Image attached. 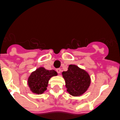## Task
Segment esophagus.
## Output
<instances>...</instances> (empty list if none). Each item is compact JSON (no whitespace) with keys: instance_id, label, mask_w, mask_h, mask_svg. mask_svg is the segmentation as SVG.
<instances>
[{"instance_id":"esophagus-1","label":"esophagus","mask_w":120,"mask_h":120,"mask_svg":"<svg viewBox=\"0 0 120 120\" xmlns=\"http://www.w3.org/2000/svg\"><path fill=\"white\" fill-rule=\"evenodd\" d=\"M56 72H57L58 74H60V73H61V71H62L61 69H60V68H58V69H56Z\"/></svg>"}]
</instances>
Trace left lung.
Here are the masks:
<instances>
[{"label":"left lung","mask_w":120,"mask_h":120,"mask_svg":"<svg viewBox=\"0 0 120 120\" xmlns=\"http://www.w3.org/2000/svg\"><path fill=\"white\" fill-rule=\"evenodd\" d=\"M67 91L71 95L79 96L86 93L90 84V77L87 72L77 65L71 64L68 70L62 72Z\"/></svg>","instance_id":"left-lung-1"}]
</instances>
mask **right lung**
Returning a JSON list of instances; mask_svg holds the SVG:
<instances>
[{
    "label": "right lung",
    "instance_id": "add662e5",
    "mask_svg": "<svg viewBox=\"0 0 120 120\" xmlns=\"http://www.w3.org/2000/svg\"><path fill=\"white\" fill-rule=\"evenodd\" d=\"M58 74L55 70H47L44 68H39L36 69L28 78L27 84L32 93L41 94L46 90L49 79Z\"/></svg>",
    "mask_w": 120,
    "mask_h": 120
}]
</instances>
